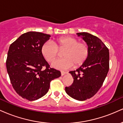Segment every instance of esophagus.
Here are the masks:
<instances>
[{"label": "esophagus", "instance_id": "obj_1", "mask_svg": "<svg viewBox=\"0 0 123 123\" xmlns=\"http://www.w3.org/2000/svg\"><path fill=\"white\" fill-rule=\"evenodd\" d=\"M61 76H63V75H65V74H66L67 72H64V71H61Z\"/></svg>", "mask_w": 123, "mask_h": 123}]
</instances>
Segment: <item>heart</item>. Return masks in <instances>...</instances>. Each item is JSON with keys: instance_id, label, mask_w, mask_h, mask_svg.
<instances>
[{"instance_id": "1", "label": "heart", "mask_w": 123, "mask_h": 123, "mask_svg": "<svg viewBox=\"0 0 123 123\" xmlns=\"http://www.w3.org/2000/svg\"><path fill=\"white\" fill-rule=\"evenodd\" d=\"M58 49H65L63 53L64 58L55 61L52 63L54 68L59 69H67L83 64L87 60L89 54L87 44L71 36H63L56 40L55 44L52 42H46L42 47L43 57L47 61L51 62L58 57Z\"/></svg>"}]
</instances>
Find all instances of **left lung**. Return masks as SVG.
Segmentation results:
<instances>
[{
	"instance_id": "left-lung-1",
	"label": "left lung",
	"mask_w": 123,
	"mask_h": 123,
	"mask_svg": "<svg viewBox=\"0 0 123 123\" xmlns=\"http://www.w3.org/2000/svg\"><path fill=\"white\" fill-rule=\"evenodd\" d=\"M81 36L89 49L87 60L77 69L70 71L73 82L65 91L72 98L84 101L98 91L109 69V52L108 47L97 36L87 33H77Z\"/></svg>"
}]
</instances>
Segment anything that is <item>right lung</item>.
<instances>
[{
    "label": "right lung",
    "mask_w": 123,
    "mask_h": 123,
    "mask_svg": "<svg viewBox=\"0 0 123 123\" xmlns=\"http://www.w3.org/2000/svg\"><path fill=\"white\" fill-rule=\"evenodd\" d=\"M50 37L41 32H26L8 49L6 68L11 83L18 95L28 101L46 95L51 81L61 76L60 71L50 68L42 53V46Z\"/></svg>",
    "instance_id": "obj_1"
}]
</instances>
